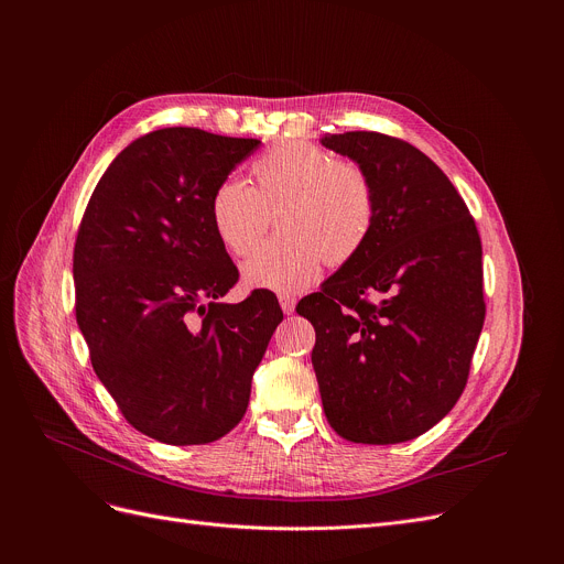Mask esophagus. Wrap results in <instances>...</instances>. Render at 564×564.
Instances as JSON below:
<instances>
[{"mask_svg": "<svg viewBox=\"0 0 564 564\" xmlns=\"http://www.w3.org/2000/svg\"><path fill=\"white\" fill-rule=\"evenodd\" d=\"M279 302H281V308H283L285 315L294 313V304H297V300H294V294L283 292V294H279Z\"/></svg>", "mask_w": 564, "mask_h": 564, "instance_id": "obj_1", "label": "esophagus"}]
</instances>
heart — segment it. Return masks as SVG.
<instances>
[{
	"mask_svg": "<svg viewBox=\"0 0 564 564\" xmlns=\"http://www.w3.org/2000/svg\"><path fill=\"white\" fill-rule=\"evenodd\" d=\"M253 185L228 177L210 198V219L232 256H249L279 210L281 232L245 264L256 288L294 292L327 258L343 264L368 245L377 221V189L366 166L338 160L308 141H281L251 164Z\"/></svg>",
	"mask_w": 564,
	"mask_h": 564,
	"instance_id": "b5f03b06",
	"label": "heart"
}]
</instances>
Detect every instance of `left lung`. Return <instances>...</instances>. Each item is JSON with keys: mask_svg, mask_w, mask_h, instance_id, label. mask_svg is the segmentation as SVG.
I'll return each mask as SVG.
<instances>
[{"mask_svg": "<svg viewBox=\"0 0 564 564\" xmlns=\"http://www.w3.org/2000/svg\"><path fill=\"white\" fill-rule=\"evenodd\" d=\"M322 143L366 166L377 189L368 245L297 306L315 329L322 406L351 443H402L466 389L487 313L480 232L446 173L409 141L345 132Z\"/></svg>", "mask_w": 564, "mask_h": 564, "instance_id": "left-lung-1", "label": "left lung"}]
</instances>
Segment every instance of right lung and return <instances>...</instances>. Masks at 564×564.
Here are the masks:
<instances>
[{
    "instance_id": "obj_1",
    "label": "right lung",
    "mask_w": 564,
    "mask_h": 564,
    "mask_svg": "<svg viewBox=\"0 0 564 564\" xmlns=\"http://www.w3.org/2000/svg\"><path fill=\"white\" fill-rule=\"evenodd\" d=\"M258 139L164 128L100 177L75 253V315L123 419L169 446H203L242 421L251 377L283 311L272 294L219 300L237 267L210 198Z\"/></svg>"
}]
</instances>
